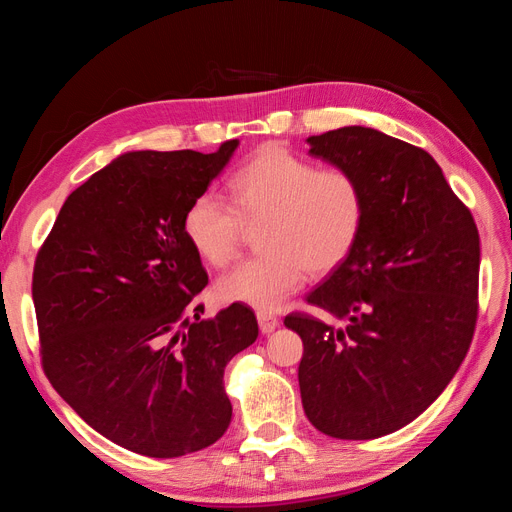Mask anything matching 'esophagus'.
<instances>
[{"label":"esophagus","mask_w":512,"mask_h":512,"mask_svg":"<svg viewBox=\"0 0 512 512\" xmlns=\"http://www.w3.org/2000/svg\"><path fill=\"white\" fill-rule=\"evenodd\" d=\"M256 318H258V327H260V331L265 333V335L273 333L277 327H280V320H277L273 314L258 312V314H256Z\"/></svg>","instance_id":"34e87169"}]
</instances>
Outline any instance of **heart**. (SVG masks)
<instances>
[{
  "label": "heart",
  "mask_w": 512,
  "mask_h": 512,
  "mask_svg": "<svg viewBox=\"0 0 512 512\" xmlns=\"http://www.w3.org/2000/svg\"><path fill=\"white\" fill-rule=\"evenodd\" d=\"M230 205L196 196L183 215V235L207 265L228 267L247 230L258 225L262 252L222 275L215 297L258 309L280 307L305 275H327L354 252L367 198L352 170L324 166L282 145H265L228 181Z\"/></svg>",
  "instance_id": "1"
}]
</instances>
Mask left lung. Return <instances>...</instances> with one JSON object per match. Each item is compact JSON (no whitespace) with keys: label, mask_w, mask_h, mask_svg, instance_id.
Instances as JSON below:
<instances>
[{"label":"left lung","mask_w":512,"mask_h":512,"mask_svg":"<svg viewBox=\"0 0 512 512\" xmlns=\"http://www.w3.org/2000/svg\"><path fill=\"white\" fill-rule=\"evenodd\" d=\"M309 153L359 177L367 198L354 252L284 324L303 339L299 386L318 431L374 440L425 412L466 359L478 318L480 239L470 209L421 147L348 126Z\"/></svg>","instance_id":"left-lung-1"}]
</instances>
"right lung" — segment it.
<instances>
[{
    "mask_svg": "<svg viewBox=\"0 0 512 512\" xmlns=\"http://www.w3.org/2000/svg\"><path fill=\"white\" fill-rule=\"evenodd\" d=\"M237 145L126 153L66 198L36 256L46 378L89 427L138 455L196 453L230 425L224 369L256 342L258 322L243 303L200 318L194 297L209 277L183 215Z\"/></svg>",
    "mask_w": 512,
    "mask_h": 512,
    "instance_id": "1",
    "label": "right lung"
}]
</instances>
